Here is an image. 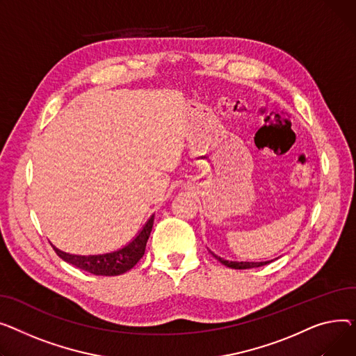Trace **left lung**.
<instances>
[{"instance_id":"obj_1","label":"left lung","mask_w":356,"mask_h":356,"mask_svg":"<svg viewBox=\"0 0 356 356\" xmlns=\"http://www.w3.org/2000/svg\"><path fill=\"white\" fill-rule=\"evenodd\" d=\"M221 264H224V266H227V267H229V268H237V270H244V268H254V267H261V266H266V264H268V263H271L273 260H270V261H257V263H254V261H228V260H224V259H221V257H218V256H216L214 253H211Z\"/></svg>"}]
</instances>
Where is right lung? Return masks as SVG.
<instances>
[{"label":"right lung","mask_w":356,"mask_h":356,"mask_svg":"<svg viewBox=\"0 0 356 356\" xmlns=\"http://www.w3.org/2000/svg\"><path fill=\"white\" fill-rule=\"evenodd\" d=\"M154 217L155 216H152L148 220V222L145 224L142 232L135 237V240H132L128 245H124L123 248L113 253L97 254V256H76V254L60 252V250L56 248L54 245L53 248L60 259L76 266L80 270L88 271V273H92L96 276H119V275L127 273L128 270H131L142 259L145 253L146 241H148L149 234L152 232Z\"/></svg>","instance_id":"obj_1"}]
</instances>
